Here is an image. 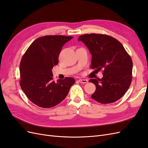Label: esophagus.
Wrapping results in <instances>:
<instances>
[{
  "mask_svg": "<svg viewBox=\"0 0 148 148\" xmlns=\"http://www.w3.org/2000/svg\"><path fill=\"white\" fill-rule=\"evenodd\" d=\"M78 81L81 83H83V84H85V83H87L88 82V81L87 79H79Z\"/></svg>",
  "mask_w": 148,
  "mask_h": 148,
  "instance_id": "obj_1",
  "label": "esophagus"
}]
</instances>
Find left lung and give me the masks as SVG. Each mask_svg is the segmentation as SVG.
<instances>
[{"label":"left lung","mask_w":148,"mask_h":148,"mask_svg":"<svg viewBox=\"0 0 148 148\" xmlns=\"http://www.w3.org/2000/svg\"><path fill=\"white\" fill-rule=\"evenodd\" d=\"M92 55L91 68L103 69L101 79L89 80L96 85L91 97L102 104L118 101L128 90L132 80L133 62L117 39L106 34H85L78 38Z\"/></svg>","instance_id":"obj_1"}]
</instances>
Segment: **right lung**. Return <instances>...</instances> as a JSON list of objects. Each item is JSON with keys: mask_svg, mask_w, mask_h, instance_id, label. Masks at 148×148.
<instances>
[{"mask_svg": "<svg viewBox=\"0 0 148 148\" xmlns=\"http://www.w3.org/2000/svg\"><path fill=\"white\" fill-rule=\"evenodd\" d=\"M73 38L62 35L44 36L36 39L22 57L20 86L28 99L42 108L59 104L68 95L75 80L71 77L53 80L52 69L59 64L64 44Z\"/></svg>", "mask_w": 148, "mask_h": 148, "instance_id": "add662e5", "label": "right lung"}]
</instances>
